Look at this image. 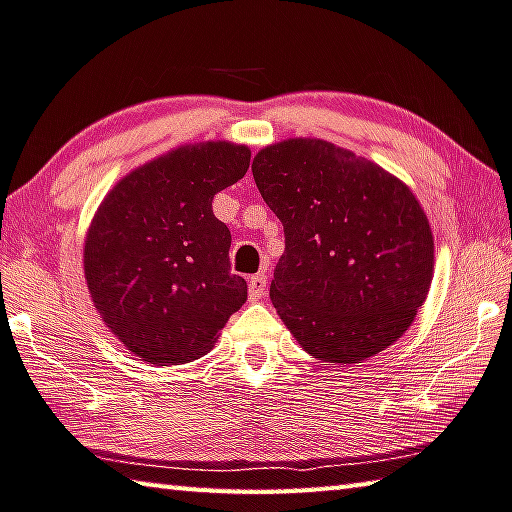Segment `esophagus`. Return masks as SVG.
<instances>
[{
	"label": "esophagus",
	"mask_w": 512,
	"mask_h": 512,
	"mask_svg": "<svg viewBox=\"0 0 512 512\" xmlns=\"http://www.w3.org/2000/svg\"><path fill=\"white\" fill-rule=\"evenodd\" d=\"M266 288H268V277H266V273H257V275H253L248 280V295H250V300H259V297H262L264 293H266Z\"/></svg>",
	"instance_id": "1"
}]
</instances>
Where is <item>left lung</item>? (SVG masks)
Here are the masks:
<instances>
[{"label":"left lung","instance_id":"obj_1","mask_svg":"<svg viewBox=\"0 0 512 512\" xmlns=\"http://www.w3.org/2000/svg\"><path fill=\"white\" fill-rule=\"evenodd\" d=\"M253 176L284 226L271 300L295 340L324 362L353 365L401 338L434 266L432 230L410 188L318 138L266 147Z\"/></svg>","mask_w":512,"mask_h":512}]
</instances>
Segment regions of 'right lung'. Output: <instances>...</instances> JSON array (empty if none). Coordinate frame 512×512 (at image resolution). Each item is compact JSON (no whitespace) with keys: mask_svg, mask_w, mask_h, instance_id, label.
I'll list each match as a JSON object with an SVG mask.
<instances>
[{"mask_svg":"<svg viewBox=\"0 0 512 512\" xmlns=\"http://www.w3.org/2000/svg\"><path fill=\"white\" fill-rule=\"evenodd\" d=\"M248 165L244 145H183L127 174L91 221L89 293L107 327L152 365L201 358L246 302L212 199Z\"/></svg>","mask_w":512,"mask_h":512,"instance_id":"add662e5","label":"right lung"}]
</instances>
